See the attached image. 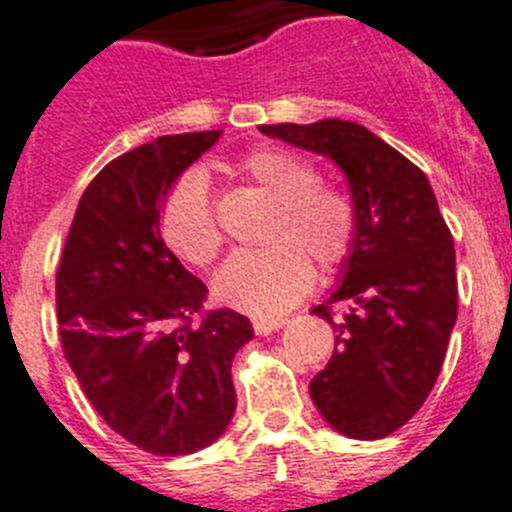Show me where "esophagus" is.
Returning <instances> with one entry per match:
<instances>
[{"instance_id": "34e87169", "label": "esophagus", "mask_w": 512, "mask_h": 512, "mask_svg": "<svg viewBox=\"0 0 512 512\" xmlns=\"http://www.w3.org/2000/svg\"><path fill=\"white\" fill-rule=\"evenodd\" d=\"M285 326V318H255L252 328H255L257 336H270L272 331H280Z\"/></svg>"}]
</instances>
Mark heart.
<instances>
[{"mask_svg": "<svg viewBox=\"0 0 512 512\" xmlns=\"http://www.w3.org/2000/svg\"><path fill=\"white\" fill-rule=\"evenodd\" d=\"M242 174L275 202L262 250L234 252L214 278L219 303L255 318L293 308L315 283V267L333 272L356 245L358 217L346 191L321 184L303 156L285 148H257L242 161ZM164 240L181 260L209 265L222 250V232L202 169L176 179L161 209Z\"/></svg>", "mask_w": 512, "mask_h": 512, "instance_id": "heart-1", "label": "heart"}]
</instances>
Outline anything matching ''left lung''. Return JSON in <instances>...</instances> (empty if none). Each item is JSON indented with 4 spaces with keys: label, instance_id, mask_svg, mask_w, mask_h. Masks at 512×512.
Wrapping results in <instances>:
<instances>
[{
    "label": "left lung",
    "instance_id": "8db88e82",
    "mask_svg": "<svg viewBox=\"0 0 512 512\" xmlns=\"http://www.w3.org/2000/svg\"><path fill=\"white\" fill-rule=\"evenodd\" d=\"M270 138L328 156L356 207V245L336 290L313 313L336 331L310 399L336 432L381 439L409 422L437 381L457 321L452 234L422 169L358 123L328 118L260 126ZM349 310L330 318V305Z\"/></svg>",
    "mask_w": 512,
    "mask_h": 512
}]
</instances>
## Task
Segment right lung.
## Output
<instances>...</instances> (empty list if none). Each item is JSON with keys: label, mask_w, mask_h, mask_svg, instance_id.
I'll return each instance as SVG.
<instances>
[{"label": "right lung", "mask_w": 512, "mask_h": 512, "mask_svg": "<svg viewBox=\"0 0 512 512\" xmlns=\"http://www.w3.org/2000/svg\"><path fill=\"white\" fill-rule=\"evenodd\" d=\"M219 136H161L113 159L83 191L57 265L70 369L113 432L161 457L222 437L237 407L232 358L255 336L229 308L191 323L207 285L161 237L166 194Z\"/></svg>", "instance_id": "obj_1"}]
</instances>
